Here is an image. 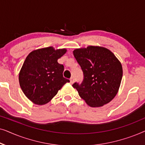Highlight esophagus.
Returning <instances> with one entry per match:
<instances>
[{
  "instance_id": "34e87169",
  "label": "esophagus",
  "mask_w": 145,
  "mask_h": 145,
  "mask_svg": "<svg viewBox=\"0 0 145 145\" xmlns=\"http://www.w3.org/2000/svg\"><path fill=\"white\" fill-rule=\"evenodd\" d=\"M74 82V77H71V78H70V82L71 83V84H72L73 82Z\"/></svg>"
}]
</instances>
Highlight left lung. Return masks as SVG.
<instances>
[{
  "label": "left lung",
  "mask_w": 145,
  "mask_h": 145,
  "mask_svg": "<svg viewBox=\"0 0 145 145\" xmlns=\"http://www.w3.org/2000/svg\"><path fill=\"white\" fill-rule=\"evenodd\" d=\"M84 75L82 82L72 86L90 107H100L112 101L120 86L123 76L120 61L109 49L88 46L73 51Z\"/></svg>",
  "instance_id": "8db88e82"
}]
</instances>
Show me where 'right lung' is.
Segmentation results:
<instances>
[{"label": "right lung", "instance_id": "add662e5", "mask_svg": "<svg viewBox=\"0 0 145 145\" xmlns=\"http://www.w3.org/2000/svg\"><path fill=\"white\" fill-rule=\"evenodd\" d=\"M65 49H37L27 55L19 74V82L29 100L37 105L48 103L70 80L63 77L64 66L57 62Z\"/></svg>", "mask_w": 145, "mask_h": 145}]
</instances>
